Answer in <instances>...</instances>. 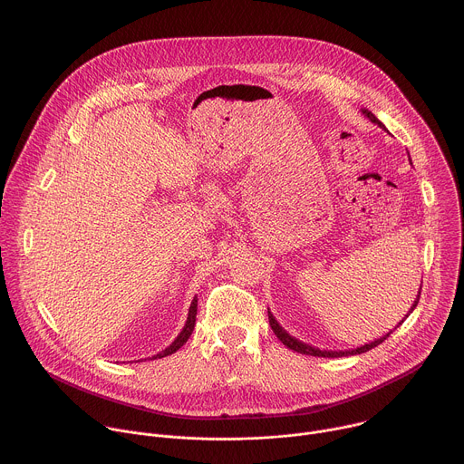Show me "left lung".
<instances>
[{
  "label": "left lung",
  "instance_id": "1",
  "mask_svg": "<svg viewBox=\"0 0 464 464\" xmlns=\"http://www.w3.org/2000/svg\"><path fill=\"white\" fill-rule=\"evenodd\" d=\"M363 113L372 121V122H376L380 128H385L380 121H378V117L372 113V111H369V110H363ZM420 296H421V293L418 295V298H416V302H414V305H412V309L409 311V314L416 309V305H418V302H420ZM407 314V316H409ZM269 325H271V329H273V333L276 334V338L287 347V349H291V351H295V353H300V354H307V356H322V358H342V356H349V354H362V353H367V351H371V349H374V347H378L380 343H383L389 336H391V333L389 334H385L383 338H380V340H376V342H371V343H367V345H363V347H358V349H354V351H340V353H336V351H320V349H314V347H311V345H305V343H302V342H298V340H295L293 336H289L280 325H278V322L273 318V314L269 313ZM401 325V324H400ZM398 325V327H400Z\"/></svg>",
  "mask_w": 464,
  "mask_h": 464
}]
</instances>
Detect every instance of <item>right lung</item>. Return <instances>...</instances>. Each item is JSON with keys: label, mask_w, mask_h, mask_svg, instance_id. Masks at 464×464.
Segmentation results:
<instances>
[{"label": "right lung", "mask_w": 464, "mask_h": 464, "mask_svg": "<svg viewBox=\"0 0 464 464\" xmlns=\"http://www.w3.org/2000/svg\"><path fill=\"white\" fill-rule=\"evenodd\" d=\"M195 316H197V298H193V302H191V307H189V314H188V322H186V325H184V329H182V333L177 336V340L166 349V351H162V353H159L157 356H153V358H164V356H169V354H173V353H177L186 342H188V338L191 336V333H193V329H195Z\"/></svg>", "instance_id": "add662e5"}]
</instances>
